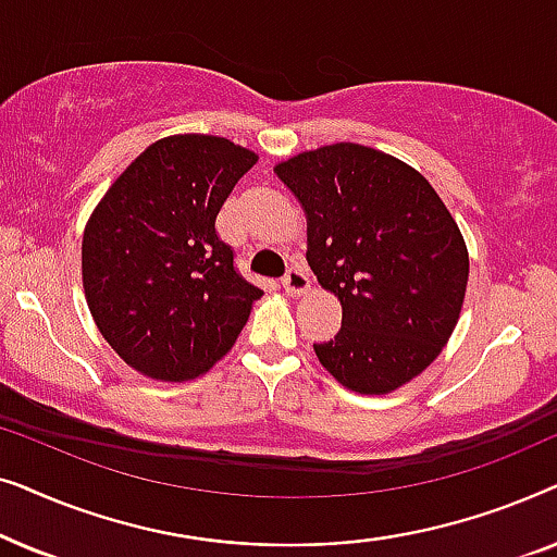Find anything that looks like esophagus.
Returning <instances> with one entry per match:
<instances>
[{
  "instance_id": "34e87169",
  "label": "esophagus",
  "mask_w": 557,
  "mask_h": 557,
  "mask_svg": "<svg viewBox=\"0 0 557 557\" xmlns=\"http://www.w3.org/2000/svg\"><path fill=\"white\" fill-rule=\"evenodd\" d=\"M281 286L286 288V294L301 296V294H307L309 288H311V281H309L307 273H304L301 265H292V269L286 271V276L281 278Z\"/></svg>"
}]
</instances>
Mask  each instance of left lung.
<instances>
[{
	"label": "left lung",
	"instance_id": "8db88e82",
	"mask_svg": "<svg viewBox=\"0 0 557 557\" xmlns=\"http://www.w3.org/2000/svg\"><path fill=\"white\" fill-rule=\"evenodd\" d=\"M307 215V261L342 304V330L314 345L349 391H398L441 355L469 281L463 235L413 166L362 144L276 164Z\"/></svg>",
	"mask_w": 557,
	"mask_h": 557
}]
</instances>
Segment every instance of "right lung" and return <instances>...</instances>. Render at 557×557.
Instances as JSON below:
<instances>
[{
  "label": "right lung",
  "instance_id": "1",
  "mask_svg": "<svg viewBox=\"0 0 557 557\" xmlns=\"http://www.w3.org/2000/svg\"><path fill=\"white\" fill-rule=\"evenodd\" d=\"M258 162L223 136H164L96 205L83 288L98 332L128 368L180 383L208 372L263 292L235 271L215 218Z\"/></svg>",
  "mask_w": 557,
  "mask_h": 557
}]
</instances>
